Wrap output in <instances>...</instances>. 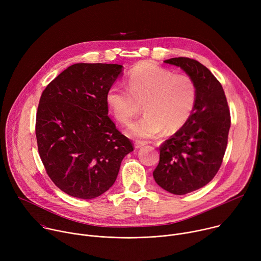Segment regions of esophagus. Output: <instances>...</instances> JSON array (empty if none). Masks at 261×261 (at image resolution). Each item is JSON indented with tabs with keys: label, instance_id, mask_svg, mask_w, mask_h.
<instances>
[{
	"label": "esophagus",
	"instance_id": "1",
	"mask_svg": "<svg viewBox=\"0 0 261 261\" xmlns=\"http://www.w3.org/2000/svg\"><path fill=\"white\" fill-rule=\"evenodd\" d=\"M144 144H145V143L142 142V141H135L134 147H135V148H140V147H142Z\"/></svg>",
	"mask_w": 261,
	"mask_h": 261
}]
</instances>
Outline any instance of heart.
I'll return each instance as SVG.
<instances>
[{"label": "heart", "mask_w": 261, "mask_h": 261, "mask_svg": "<svg viewBox=\"0 0 261 261\" xmlns=\"http://www.w3.org/2000/svg\"><path fill=\"white\" fill-rule=\"evenodd\" d=\"M127 87L110 86L105 102L122 125L130 123L142 103L144 115L127 131L136 139L154 138L164 129L179 130L191 118L197 101V86L191 76L174 74L150 61L140 62L129 71Z\"/></svg>", "instance_id": "1"}]
</instances>
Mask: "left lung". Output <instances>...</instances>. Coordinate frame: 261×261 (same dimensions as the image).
I'll return each mask as SVG.
<instances>
[{
	"label": "left lung",
	"mask_w": 261,
	"mask_h": 261,
	"mask_svg": "<svg viewBox=\"0 0 261 261\" xmlns=\"http://www.w3.org/2000/svg\"><path fill=\"white\" fill-rule=\"evenodd\" d=\"M164 63L179 67L197 86L191 118L160 146V161L153 172L162 189L184 195L202 188L218 172L226 151L230 115L221 84L205 66L182 57Z\"/></svg>",
	"instance_id": "1"
}]
</instances>
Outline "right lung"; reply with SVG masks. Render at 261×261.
Returning <instances> with one entry per match:
<instances>
[{
	"mask_svg": "<svg viewBox=\"0 0 261 261\" xmlns=\"http://www.w3.org/2000/svg\"><path fill=\"white\" fill-rule=\"evenodd\" d=\"M118 64H74L43 91L36 137L45 170L70 196L93 199L117 179L131 141L108 117L105 94L119 76Z\"/></svg>",
	"mask_w": 261,
	"mask_h": 261,
	"instance_id": "1",
	"label": "right lung"
}]
</instances>
